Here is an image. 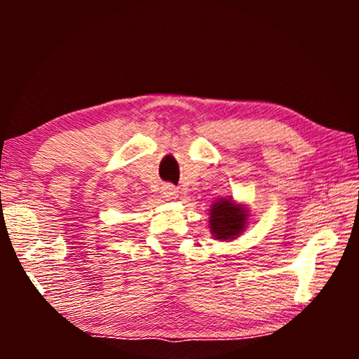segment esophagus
I'll list each match as a JSON object with an SVG mask.
<instances>
[{
    "instance_id": "esophagus-1",
    "label": "esophagus",
    "mask_w": 359,
    "mask_h": 359,
    "mask_svg": "<svg viewBox=\"0 0 359 359\" xmlns=\"http://www.w3.org/2000/svg\"><path fill=\"white\" fill-rule=\"evenodd\" d=\"M161 194H163V198H166V199H173L175 196L178 194V188L171 183H165V184H161Z\"/></svg>"
}]
</instances>
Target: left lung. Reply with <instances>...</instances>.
<instances>
[{"mask_svg": "<svg viewBox=\"0 0 359 359\" xmlns=\"http://www.w3.org/2000/svg\"><path fill=\"white\" fill-rule=\"evenodd\" d=\"M247 209L232 199H219L210 209V232L217 240H233L247 225Z\"/></svg>", "mask_w": 359, "mask_h": 359, "instance_id": "8db88e82", "label": "left lung"}]
</instances>
